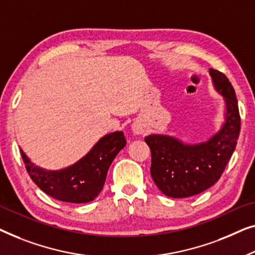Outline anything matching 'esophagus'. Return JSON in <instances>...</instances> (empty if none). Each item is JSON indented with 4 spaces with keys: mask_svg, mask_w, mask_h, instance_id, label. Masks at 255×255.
Segmentation results:
<instances>
[{
    "mask_svg": "<svg viewBox=\"0 0 255 255\" xmlns=\"http://www.w3.org/2000/svg\"><path fill=\"white\" fill-rule=\"evenodd\" d=\"M132 131L135 132V134H142L143 131H144V128L142 127V125L139 124H134L132 125Z\"/></svg>",
    "mask_w": 255,
    "mask_h": 255,
    "instance_id": "1",
    "label": "esophagus"
}]
</instances>
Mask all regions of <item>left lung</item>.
I'll list each match as a JSON object with an SVG mask.
<instances>
[{
  "label": "left lung",
  "mask_w": 255,
  "mask_h": 255,
  "mask_svg": "<svg viewBox=\"0 0 255 255\" xmlns=\"http://www.w3.org/2000/svg\"><path fill=\"white\" fill-rule=\"evenodd\" d=\"M209 73L225 103V119L220 130L196 144H186L168 135L152 134L144 138L151 150L150 173L157 187L170 198H189L211 187L236 149L240 116L235 89L221 71L210 69Z\"/></svg>",
  "instance_id": "obj_1"
}]
</instances>
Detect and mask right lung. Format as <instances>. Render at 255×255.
Returning a JSON list of instances; mask_svg holds the SVG:
<instances>
[{"instance_id":"obj_1","label":"right lung","mask_w":255,"mask_h":255,"mask_svg":"<svg viewBox=\"0 0 255 255\" xmlns=\"http://www.w3.org/2000/svg\"><path fill=\"white\" fill-rule=\"evenodd\" d=\"M125 145L126 138L123 131L110 132L78 162L57 171L39 167L28 159L21 149L20 153L31 179L42 192L63 202L87 203L102 192L107 171Z\"/></svg>"}]
</instances>
